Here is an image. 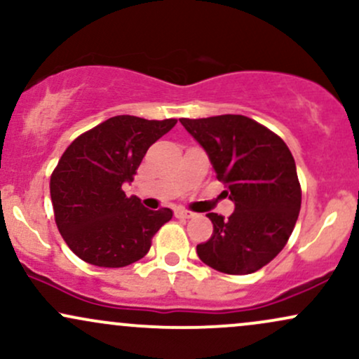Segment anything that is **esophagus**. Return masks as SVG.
I'll return each instance as SVG.
<instances>
[{
  "mask_svg": "<svg viewBox=\"0 0 359 359\" xmlns=\"http://www.w3.org/2000/svg\"><path fill=\"white\" fill-rule=\"evenodd\" d=\"M175 216L180 217V219H191V217L196 216L192 211H187V209H177Z\"/></svg>",
  "mask_w": 359,
  "mask_h": 359,
  "instance_id": "34e87169",
  "label": "esophagus"
}]
</instances>
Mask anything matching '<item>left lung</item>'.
Returning a JSON list of instances; mask_svg holds the SVG:
<instances>
[{
  "label": "left lung",
  "mask_w": 359,
  "mask_h": 359,
  "mask_svg": "<svg viewBox=\"0 0 359 359\" xmlns=\"http://www.w3.org/2000/svg\"><path fill=\"white\" fill-rule=\"evenodd\" d=\"M204 148L222 192L234 203L228 219L209 212L212 236L197 245L208 266L248 275L270 263L297 222L302 192L290 150L278 135L241 114L180 119Z\"/></svg>",
  "instance_id": "8db88e82"
}]
</instances>
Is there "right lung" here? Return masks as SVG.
Masks as SVG:
<instances>
[{
	"mask_svg": "<svg viewBox=\"0 0 359 359\" xmlns=\"http://www.w3.org/2000/svg\"><path fill=\"white\" fill-rule=\"evenodd\" d=\"M177 119L113 116L77 137L50 177L57 228L81 259L121 269L148 253L151 238L172 219V211H150L123 185L133 182L147 150Z\"/></svg>",
	"mask_w": 359,
	"mask_h": 359,
	"instance_id": "add662e5",
	"label": "right lung"
}]
</instances>
